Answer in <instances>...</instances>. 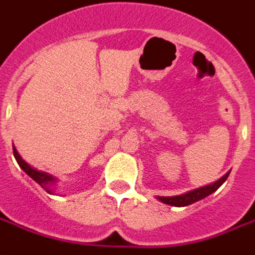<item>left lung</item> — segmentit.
<instances>
[{
    "label": "left lung",
    "mask_w": 255,
    "mask_h": 255,
    "mask_svg": "<svg viewBox=\"0 0 255 255\" xmlns=\"http://www.w3.org/2000/svg\"><path fill=\"white\" fill-rule=\"evenodd\" d=\"M230 172H227L222 179H219L215 183H212L210 185H206V187H202V188L193 189V191H189L187 193H183V195H179V196H157V199L160 202L165 203V204H169V206H173V207H185V206H189L192 203L198 202L200 199H204L208 195H211L212 192H215L216 189L219 188L223 183H225L227 177H229Z\"/></svg>",
    "instance_id": "8db88e82"
}]
</instances>
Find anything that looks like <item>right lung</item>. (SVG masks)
Here are the masks:
<instances>
[{
    "mask_svg": "<svg viewBox=\"0 0 255 255\" xmlns=\"http://www.w3.org/2000/svg\"><path fill=\"white\" fill-rule=\"evenodd\" d=\"M13 154H14V158H16V161L18 162L20 168L25 172L26 175L29 176V177H32L37 184L41 185L48 193H53L52 187L55 185V183H56V179H55L53 176H51L49 173H47V172L37 171L36 168L30 166L28 162H25L21 158V156L18 154V152H17L14 146H13Z\"/></svg>",
    "mask_w": 255,
    "mask_h": 255,
    "instance_id": "add662e5",
    "label": "right lung"
}]
</instances>
